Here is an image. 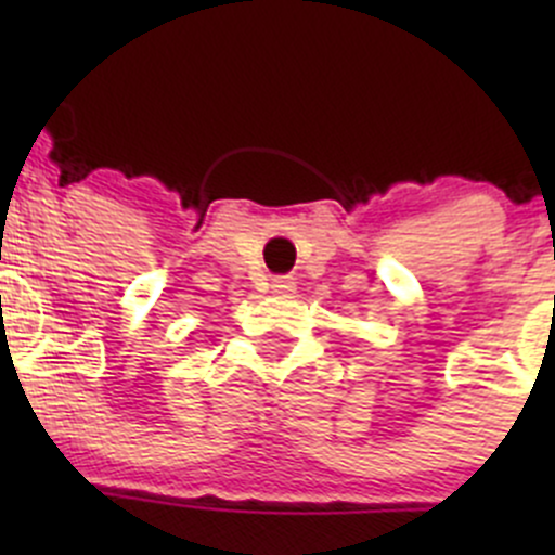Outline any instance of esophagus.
I'll use <instances>...</instances> for the list:
<instances>
[{
	"instance_id": "esophagus-1",
	"label": "esophagus",
	"mask_w": 555,
	"mask_h": 555,
	"mask_svg": "<svg viewBox=\"0 0 555 555\" xmlns=\"http://www.w3.org/2000/svg\"><path fill=\"white\" fill-rule=\"evenodd\" d=\"M271 289L276 295H293L295 293V279L293 276H276L271 282Z\"/></svg>"
}]
</instances>
